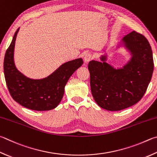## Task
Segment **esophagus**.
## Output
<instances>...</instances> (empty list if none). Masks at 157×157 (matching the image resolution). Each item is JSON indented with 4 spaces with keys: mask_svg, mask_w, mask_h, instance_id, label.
I'll return each instance as SVG.
<instances>
[{
    "mask_svg": "<svg viewBox=\"0 0 157 157\" xmlns=\"http://www.w3.org/2000/svg\"><path fill=\"white\" fill-rule=\"evenodd\" d=\"M84 59L85 62H88L91 59H92V55H91V54L89 53H87L84 55Z\"/></svg>",
    "mask_w": 157,
    "mask_h": 157,
    "instance_id": "obj_1",
    "label": "esophagus"
}]
</instances>
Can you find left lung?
I'll list each match as a JSON object with an SVG mask.
<instances>
[{
    "mask_svg": "<svg viewBox=\"0 0 157 157\" xmlns=\"http://www.w3.org/2000/svg\"><path fill=\"white\" fill-rule=\"evenodd\" d=\"M121 43L131 55L122 68L108 64L106 55L101 56V62L91 60L88 65L93 98L99 106L110 111L123 110L140 101L154 70L152 49L142 34L133 31Z\"/></svg>",
    "mask_w": 157,
    "mask_h": 157,
    "instance_id": "left-lung-1",
    "label": "left lung"
}]
</instances>
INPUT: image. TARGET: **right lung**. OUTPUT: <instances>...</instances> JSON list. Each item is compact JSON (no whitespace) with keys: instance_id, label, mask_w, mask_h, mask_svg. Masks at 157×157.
Instances as JSON below:
<instances>
[{"instance_id":"obj_1","label":"right lung","mask_w":157,"mask_h":157,"mask_svg":"<svg viewBox=\"0 0 157 157\" xmlns=\"http://www.w3.org/2000/svg\"><path fill=\"white\" fill-rule=\"evenodd\" d=\"M16 30L4 58V74L7 86L12 98L21 106L31 110L44 111L56 108L64 95V87L70 77L83 64L78 58L65 62L47 78L33 79L16 69L13 60Z\"/></svg>"}]
</instances>
